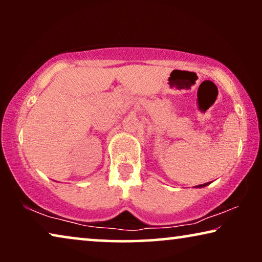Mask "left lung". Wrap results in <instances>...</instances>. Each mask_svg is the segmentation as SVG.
<instances>
[{
	"label": "left lung",
	"mask_w": 262,
	"mask_h": 262,
	"mask_svg": "<svg viewBox=\"0 0 262 262\" xmlns=\"http://www.w3.org/2000/svg\"><path fill=\"white\" fill-rule=\"evenodd\" d=\"M209 184H210V182H206V184H203V185H199V186H194V187H196V188H202V187H205V186H207Z\"/></svg>",
	"instance_id": "obj_1"
}]
</instances>
